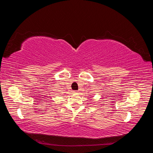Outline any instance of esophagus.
Segmentation results:
<instances>
[{"label":"esophagus","mask_w":153,"mask_h":153,"mask_svg":"<svg viewBox=\"0 0 153 153\" xmlns=\"http://www.w3.org/2000/svg\"><path fill=\"white\" fill-rule=\"evenodd\" d=\"M77 92H78V91H74V92H75V93H78Z\"/></svg>","instance_id":"34e87169"}]
</instances>
